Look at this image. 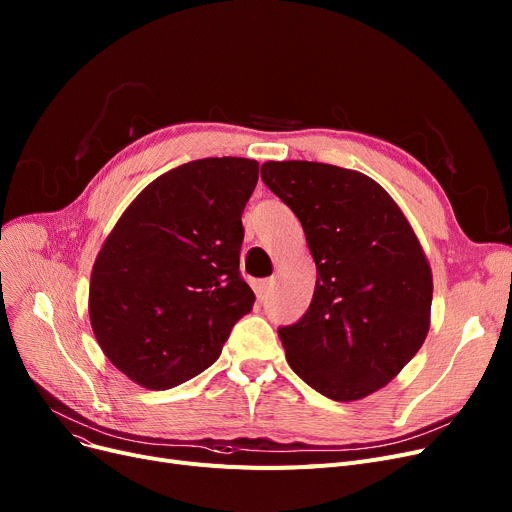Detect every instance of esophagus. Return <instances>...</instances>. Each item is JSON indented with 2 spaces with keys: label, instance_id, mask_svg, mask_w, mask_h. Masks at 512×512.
Masks as SVG:
<instances>
[{
  "label": "esophagus",
  "instance_id": "1",
  "mask_svg": "<svg viewBox=\"0 0 512 512\" xmlns=\"http://www.w3.org/2000/svg\"><path fill=\"white\" fill-rule=\"evenodd\" d=\"M274 284H276V282H274V278L259 282V286H257V297H259V301H265L267 297H270L272 290H274Z\"/></svg>",
  "mask_w": 512,
  "mask_h": 512
}]
</instances>
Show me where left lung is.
<instances>
[{"mask_svg": "<svg viewBox=\"0 0 512 512\" xmlns=\"http://www.w3.org/2000/svg\"><path fill=\"white\" fill-rule=\"evenodd\" d=\"M261 178L299 218L317 267L307 313L278 330L288 365L338 402L384 388L417 355L432 311V270L405 213L355 170L265 161Z\"/></svg>", "mask_w": 512, "mask_h": 512, "instance_id": "obj_1", "label": "left lung"}]
</instances>
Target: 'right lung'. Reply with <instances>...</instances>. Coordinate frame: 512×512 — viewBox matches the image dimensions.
Instances as JSON below:
<instances>
[{"mask_svg":"<svg viewBox=\"0 0 512 512\" xmlns=\"http://www.w3.org/2000/svg\"><path fill=\"white\" fill-rule=\"evenodd\" d=\"M257 178L255 159L188 161L145 186L105 238L89 317L101 351L132 382L168 390L195 378L253 309L238 263Z\"/></svg>","mask_w":512,"mask_h":512,"instance_id":"obj_1","label":"right lung"}]
</instances>
